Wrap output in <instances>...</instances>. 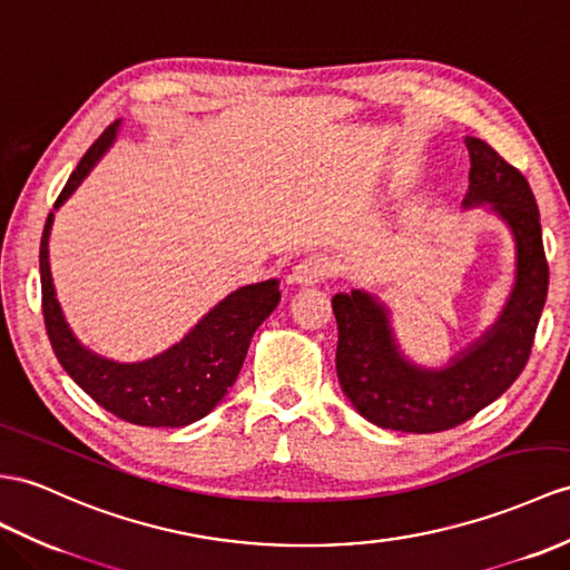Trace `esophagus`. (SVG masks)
I'll list each match as a JSON object with an SVG mask.
<instances>
[{
    "instance_id": "34e87169",
    "label": "esophagus",
    "mask_w": 570,
    "mask_h": 570,
    "mask_svg": "<svg viewBox=\"0 0 570 570\" xmlns=\"http://www.w3.org/2000/svg\"><path fill=\"white\" fill-rule=\"evenodd\" d=\"M328 275H331V266L324 256H307L297 263L289 277H293L295 285H316V283H324Z\"/></svg>"
}]
</instances>
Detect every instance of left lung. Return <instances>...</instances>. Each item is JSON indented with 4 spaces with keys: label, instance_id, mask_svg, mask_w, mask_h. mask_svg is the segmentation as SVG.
I'll return each instance as SVG.
<instances>
[{
    "label": "left lung",
    "instance_id": "left-lung-1",
    "mask_svg": "<svg viewBox=\"0 0 570 570\" xmlns=\"http://www.w3.org/2000/svg\"><path fill=\"white\" fill-rule=\"evenodd\" d=\"M464 207H485L515 242V283L495 324L445 367H423L399 348L386 304L367 289L333 295L338 324L336 372L343 394L370 423L401 433H440L469 421L520 377L549 289L534 193L527 178L479 137Z\"/></svg>",
    "mask_w": 570,
    "mask_h": 570
}]
</instances>
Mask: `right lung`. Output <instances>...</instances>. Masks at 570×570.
I'll list each match as a JSON object with an SVG mask.
<instances>
[{
	"instance_id": "add662e5",
	"label": "right lung",
	"mask_w": 570,
	"mask_h": 570,
	"mask_svg": "<svg viewBox=\"0 0 570 570\" xmlns=\"http://www.w3.org/2000/svg\"><path fill=\"white\" fill-rule=\"evenodd\" d=\"M120 120L108 125L77 169L69 176L40 239V293H43L46 331L60 365L96 404L118 419L147 428H184L205 419L229 386L237 382L244 357L256 328L266 322L281 302V283L271 281L244 285L217 302L200 322L171 348L137 363H118L89 351L81 343L55 297L48 239L55 210L79 188L108 147L116 142Z\"/></svg>"
}]
</instances>
